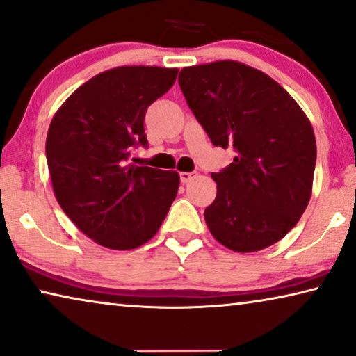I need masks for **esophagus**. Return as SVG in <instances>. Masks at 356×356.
Wrapping results in <instances>:
<instances>
[{
  "instance_id": "34e87169",
  "label": "esophagus",
  "mask_w": 356,
  "mask_h": 356,
  "mask_svg": "<svg viewBox=\"0 0 356 356\" xmlns=\"http://www.w3.org/2000/svg\"><path fill=\"white\" fill-rule=\"evenodd\" d=\"M195 175H197V172H183V173H179V181H181L183 184H186V183H189L191 179H193Z\"/></svg>"
}]
</instances>
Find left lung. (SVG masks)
Returning <instances> with one entry per match:
<instances>
[{
    "label": "left lung",
    "instance_id": "obj_1",
    "mask_svg": "<svg viewBox=\"0 0 356 356\" xmlns=\"http://www.w3.org/2000/svg\"><path fill=\"white\" fill-rule=\"evenodd\" d=\"M178 83L213 146L236 152L212 173L210 233L242 254L284 238L312 195L316 141L307 115L280 83L234 60L184 67Z\"/></svg>",
    "mask_w": 356,
    "mask_h": 356
}]
</instances>
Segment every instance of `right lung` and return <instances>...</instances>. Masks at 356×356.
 <instances>
[{
    "label": "right lung",
    "mask_w": 356,
    "mask_h": 356,
    "mask_svg": "<svg viewBox=\"0 0 356 356\" xmlns=\"http://www.w3.org/2000/svg\"><path fill=\"white\" fill-rule=\"evenodd\" d=\"M177 75V69L143 65L102 72L51 122L46 161L56 199L76 228L107 249L147 242L177 197V172L127 163L133 147H147V107L172 88Z\"/></svg>",
    "instance_id": "add662e5"
}]
</instances>
